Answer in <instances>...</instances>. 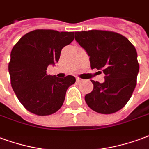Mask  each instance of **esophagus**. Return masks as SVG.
Masks as SVG:
<instances>
[{"label":"esophagus","mask_w":149,"mask_h":149,"mask_svg":"<svg viewBox=\"0 0 149 149\" xmlns=\"http://www.w3.org/2000/svg\"><path fill=\"white\" fill-rule=\"evenodd\" d=\"M82 81H83V79H80V78H79V77H77V78H76V82H78V83H79V82H82Z\"/></svg>","instance_id":"obj_1"}]
</instances>
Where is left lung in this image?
I'll list each match as a JSON object with an SVG mask.
<instances>
[{"instance_id":"obj_1","label":"left lung","mask_w":149,"mask_h":149,"mask_svg":"<svg viewBox=\"0 0 149 149\" xmlns=\"http://www.w3.org/2000/svg\"><path fill=\"white\" fill-rule=\"evenodd\" d=\"M74 38L90 56L91 69L105 74L102 83L91 80L94 89L85 96L88 106L103 114L122 109L136 85L139 63L135 47L126 37L113 31H76Z\"/></svg>"}]
</instances>
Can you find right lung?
Here are the masks:
<instances>
[{"instance_id": "add662e5", "label": "right lung", "mask_w": 149, "mask_h": 149, "mask_svg": "<svg viewBox=\"0 0 149 149\" xmlns=\"http://www.w3.org/2000/svg\"><path fill=\"white\" fill-rule=\"evenodd\" d=\"M74 32L38 29L19 39L11 52L8 71L17 98L29 111L40 116L61 108L68 87L75 78L47 75V68L55 65L64 47L74 40Z\"/></svg>"}]
</instances>
